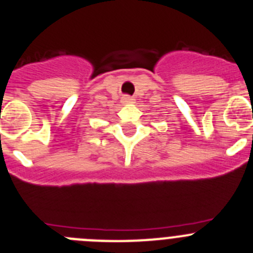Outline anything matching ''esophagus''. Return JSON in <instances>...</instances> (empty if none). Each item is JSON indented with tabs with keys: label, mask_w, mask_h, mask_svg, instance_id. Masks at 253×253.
I'll return each instance as SVG.
<instances>
[{
	"label": "esophagus",
	"mask_w": 253,
	"mask_h": 253,
	"mask_svg": "<svg viewBox=\"0 0 253 253\" xmlns=\"http://www.w3.org/2000/svg\"><path fill=\"white\" fill-rule=\"evenodd\" d=\"M122 104H131L132 101H133V99H132L131 96H128V95H125V96H122Z\"/></svg>",
	"instance_id": "34e87169"
}]
</instances>
